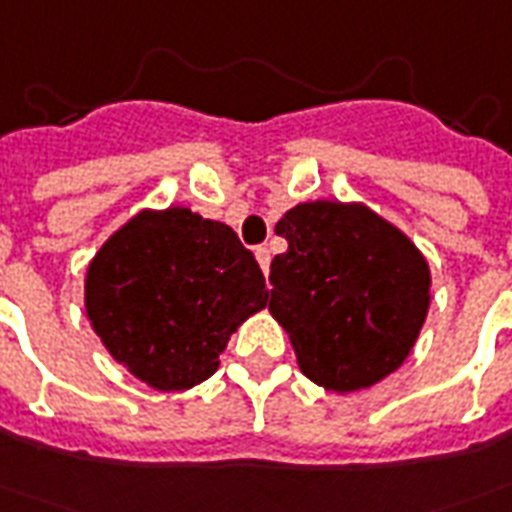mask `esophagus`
I'll use <instances>...</instances> for the list:
<instances>
[{"label":"esophagus","instance_id":"obj_1","mask_svg":"<svg viewBox=\"0 0 512 512\" xmlns=\"http://www.w3.org/2000/svg\"><path fill=\"white\" fill-rule=\"evenodd\" d=\"M255 257L260 268H263V273H268V268H271V252H268V247H257Z\"/></svg>","mask_w":512,"mask_h":512}]
</instances>
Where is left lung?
Masks as SVG:
<instances>
[{"label":"left lung","mask_w":512,"mask_h":512,"mask_svg":"<svg viewBox=\"0 0 512 512\" xmlns=\"http://www.w3.org/2000/svg\"><path fill=\"white\" fill-rule=\"evenodd\" d=\"M268 311L300 370L346 395L395 373L429 311V265L392 222L362 204L308 201L276 222Z\"/></svg>","instance_id":"left-lung-1"}]
</instances>
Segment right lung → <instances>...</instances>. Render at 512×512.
Listing matches in <instances>:
<instances>
[{
    "mask_svg": "<svg viewBox=\"0 0 512 512\" xmlns=\"http://www.w3.org/2000/svg\"><path fill=\"white\" fill-rule=\"evenodd\" d=\"M268 303L255 255L185 206L139 212L88 265L85 311L128 373L182 392L220 368L230 333Z\"/></svg>",
    "mask_w": 512,
    "mask_h": 512,
    "instance_id": "add662e5",
    "label": "right lung"
}]
</instances>
